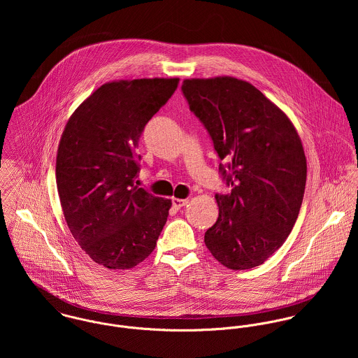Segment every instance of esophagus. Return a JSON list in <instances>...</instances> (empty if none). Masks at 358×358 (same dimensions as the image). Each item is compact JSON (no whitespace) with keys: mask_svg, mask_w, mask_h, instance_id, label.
<instances>
[{"mask_svg":"<svg viewBox=\"0 0 358 358\" xmlns=\"http://www.w3.org/2000/svg\"><path fill=\"white\" fill-rule=\"evenodd\" d=\"M187 204H189V200L172 199V205H173V208H176V209H180V208H183V206H186Z\"/></svg>","mask_w":358,"mask_h":358,"instance_id":"34e87169","label":"esophagus"}]
</instances>
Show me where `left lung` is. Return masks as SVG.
Instances as JSON below:
<instances>
[{
	"label": "left lung",
	"mask_w": 358,
	"mask_h": 358,
	"mask_svg": "<svg viewBox=\"0 0 358 358\" xmlns=\"http://www.w3.org/2000/svg\"><path fill=\"white\" fill-rule=\"evenodd\" d=\"M182 91L226 161L219 171L231 186L215 196L219 216L205 245L227 268L260 266L284 244L303 201L306 155L296 128L252 84L234 77L185 80Z\"/></svg>",
	"instance_id": "1"
}]
</instances>
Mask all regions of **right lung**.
Here are the masks:
<instances>
[{
	"label": "right lung",
	"instance_id": "add662e5",
	"mask_svg": "<svg viewBox=\"0 0 358 358\" xmlns=\"http://www.w3.org/2000/svg\"><path fill=\"white\" fill-rule=\"evenodd\" d=\"M179 78L106 83L69 118L56 155V186L67 226L90 257L113 270L150 255L171 200L135 185L138 142Z\"/></svg>",
	"mask_w": 358,
	"mask_h": 358
}]
</instances>
